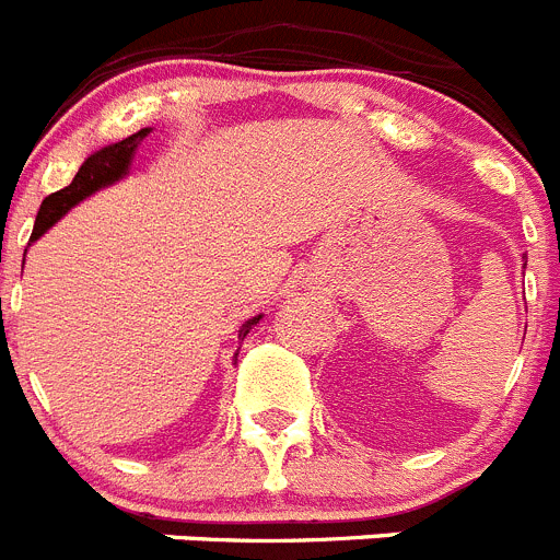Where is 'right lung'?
I'll return each mask as SVG.
<instances>
[{
	"mask_svg": "<svg viewBox=\"0 0 560 560\" xmlns=\"http://www.w3.org/2000/svg\"><path fill=\"white\" fill-rule=\"evenodd\" d=\"M147 136H150V127H147V130L132 132V136H127L125 141L110 143V147H102L100 152H94L91 158H85V163H82L80 172L74 174V179H71L69 186L60 188V191H55V194H49V197L40 202L38 219H35V228H33V241L52 228L60 217H66V213H69L77 202H82V199L91 197V194L100 191V188L113 186L116 179L125 177V174L130 172V163H132V155H136V150H138V143H141ZM260 319H264L260 314L253 316V319H246L238 330V341H244L246 332L253 330ZM235 355H238V352H235Z\"/></svg>",
	"mask_w": 560,
	"mask_h": 560,
	"instance_id": "add662e5",
	"label": "right lung"
}]
</instances>
